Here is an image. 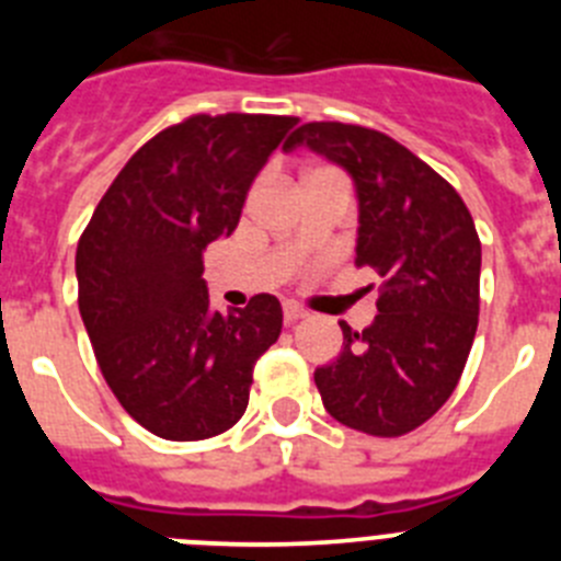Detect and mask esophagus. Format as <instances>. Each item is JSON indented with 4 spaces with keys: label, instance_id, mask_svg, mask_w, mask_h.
<instances>
[{
    "label": "esophagus",
    "instance_id": "1",
    "mask_svg": "<svg viewBox=\"0 0 561 561\" xmlns=\"http://www.w3.org/2000/svg\"><path fill=\"white\" fill-rule=\"evenodd\" d=\"M304 317H306V309H300V306H297V304H286L284 306V320L289 325H295L297 320H304Z\"/></svg>",
    "mask_w": 561,
    "mask_h": 561
}]
</instances>
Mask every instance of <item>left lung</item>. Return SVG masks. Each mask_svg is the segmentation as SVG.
<instances>
[{
    "label": "left lung",
    "mask_w": 561,
    "mask_h": 561,
    "mask_svg": "<svg viewBox=\"0 0 561 561\" xmlns=\"http://www.w3.org/2000/svg\"><path fill=\"white\" fill-rule=\"evenodd\" d=\"M345 168L359 202L356 266L379 277V314L342 329V351L314 370L340 424L396 438L433 419L472 351L480 311V238L444 176L388 134L306 123L284 142ZM370 289V286H368Z\"/></svg>",
    "instance_id": "1"
}]
</instances>
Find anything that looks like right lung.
Listing matches in <instances>:
<instances>
[{
  "instance_id": "right-lung-1",
  "label": "right lung",
  "mask_w": 561,
  "mask_h": 561,
  "mask_svg": "<svg viewBox=\"0 0 561 561\" xmlns=\"http://www.w3.org/2000/svg\"><path fill=\"white\" fill-rule=\"evenodd\" d=\"M297 117L193 114L126 162L76 252L78 309L128 415L168 440L225 433L257 356L280 336L277 297L210 309L205 250L230 236L250 185Z\"/></svg>"
}]
</instances>
